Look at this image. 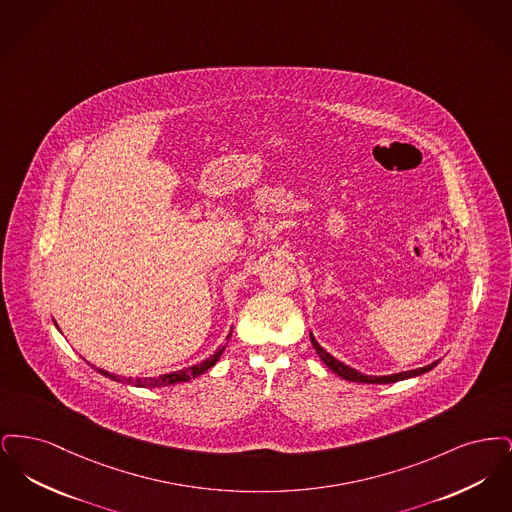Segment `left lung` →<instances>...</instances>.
Instances as JSON below:
<instances>
[{
	"mask_svg": "<svg viewBox=\"0 0 512 512\" xmlns=\"http://www.w3.org/2000/svg\"><path fill=\"white\" fill-rule=\"evenodd\" d=\"M311 343L317 351L318 357L322 359V363L328 366L332 372H336L343 380H349V382H359V384H393V382H399V380H407V378H413V376H420L428 370H432L434 366L438 365L439 361H434L432 365L422 366V368H416V370H407V372H397V374H388V376H368L363 374L351 366L343 365L338 359H334L326 349H322L318 345V341L315 340V336L311 334Z\"/></svg>",
	"mask_w": 512,
	"mask_h": 512,
	"instance_id": "obj_1",
	"label": "left lung"
}]
</instances>
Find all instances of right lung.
I'll list each match as a JSON object with an SVG mask.
<instances>
[{
	"label": "right lung",
	"instance_id": "right-lung-1",
	"mask_svg": "<svg viewBox=\"0 0 512 512\" xmlns=\"http://www.w3.org/2000/svg\"><path fill=\"white\" fill-rule=\"evenodd\" d=\"M230 338H232V332L226 336V340H230ZM224 349H226V345L219 347L209 359H205V361L199 363V365L188 366V368L176 370V372H171V374H163V376H157V378H119V376H115V374H111V372H107V370H103V368H96V370H98L99 374H103L105 378H111V380H115V382H124V384L136 386V388H163V386H172V384L188 382V380H192V378H197L199 374L207 372L211 366L217 365V361H219L220 355H222Z\"/></svg>",
	"mask_w": 512,
	"mask_h": 512
}]
</instances>
